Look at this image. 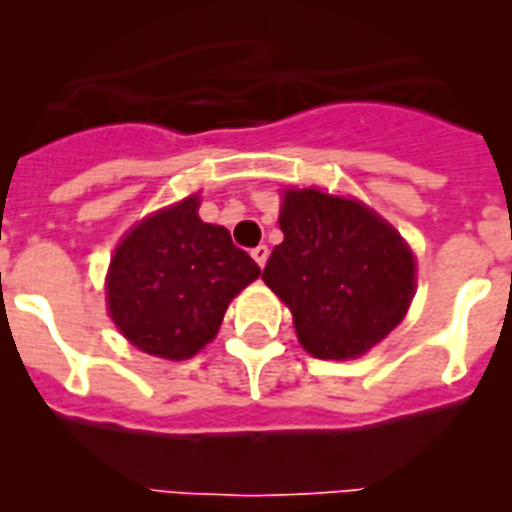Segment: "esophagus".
I'll return each instance as SVG.
<instances>
[{"label":"esophagus","mask_w":512,"mask_h":512,"mask_svg":"<svg viewBox=\"0 0 512 512\" xmlns=\"http://www.w3.org/2000/svg\"><path fill=\"white\" fill-rule=\"evenodd\" d=\"M251 256H253V261H256V264H259L261 269H264L266 259H269V248H266V246H256L251 251Z\"/></svg>","instance_id":"34e87169"}]
</instances>
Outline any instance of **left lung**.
Listing matches in <instances>:
<instances>
[{
  "instance_id": "1",
  "label": "left lung",
  "mask_w": 512,
  "mask_h": 512,
  "mask_svg": "<svg viewBox=\"0 0 512 512\" xmlns=\"http://www.w3.org/2000/svg\"><path fill=\"white\" fill-rule=\"evenodd\" d=\"M279 228L261 279L292 310L315 359H356L405 318L415 256L384 217L320 189H284Z\"/></svg>"
}]
</instances>
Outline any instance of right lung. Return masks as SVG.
Masks as SVG:
<instances>
[{"instance_id":"right-lung-1","label":"right lung","mask_w":512,"mask_h":512,"mask_svg":"<svg viewBox=\"0 0 512 512\" xmlns=\"http://www.w3.org/2000/svg\"><path fill=\"white\" fill-rule=\"evenodd\" d=\"M200 197L143 217L115 248L107 271V310L135 348L158 359H192L217 336L259 264L233 246L223 225L202 223Z\"/></svg>"}]
</instances>
